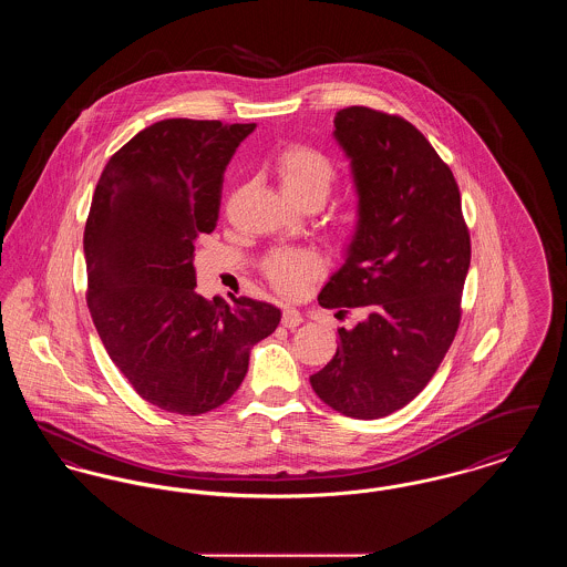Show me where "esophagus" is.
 <instances>
[{"label":"esophagus","instance_id":"obj_1","mask_svg":"<svg viewBox=\"0 0 567 567\" xmlns=\"http://www.w3.org/2000/svg\"><path fill=\"white\" fill-rule=\"evenodd\" d=\"M303 323L301 315L297 312L296 308H285L282 310V324L289 329H296L297 324Z\"/></svg>","mask_w":567,"mask_h":567}]
</instances>
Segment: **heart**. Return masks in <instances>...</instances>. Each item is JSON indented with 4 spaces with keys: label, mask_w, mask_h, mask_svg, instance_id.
Masks as SVG:
<instances>
[{
    "label": "heart",
    "mask_w": 567,
    "mask_h": 567,
    "mask_svg": "<svg viewBox=\"0 0 567 567\" xmlns=\"http://www.w3.org/2000/svg\"><path fill=\"white\" fill-rule=\"evenodd\" d=\"M282 190L291 202L324 199L336 183V167L321 151L293 144L276 162ZM324 270L323 257L312 248H276L264 259V276L280 296L297 297Z\"/></svg>",
    "instance_id": "obj_1"
}]
</instances>
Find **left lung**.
<instances>
[{"label":"left lung","instance_id":"obj_1","mask_svg":"<svg viewBox=\"0 0 567 567\" xmlns=\"http://www.w3.org/2000/svg\"><path fill=\"white\" fill-rule=\"evenodd\" d=\"M333 125L351 159L359 220L319 303L338 315L361 308L365 319L338 329V351L310 384L344 416L380 419L427 386L455 340L470 231L451 167L412 123L351 106Z\"/></svg>","mask_w":567,"mask_h":567}]
</instances>
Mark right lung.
Segmentation results:
<instances>
[{
  "label": "right lung",
  "instance_id": "obj_1",
  "mask_svg": "<svg viewBox=\"0 0 567 567\" xmlns=\"http://www.w3.org/2000/svg\"><path fill=\"white\" fill-rule=\"evenodd\" d=\"M255 123L165 118L106 163L84 225L86 303L135 393L197 416L243 384L280 310L195 293V243L215 231L223 174Z\"/></svg>",
  "mask_w": 567,
  "mask_h": 567
}]
</instances>
